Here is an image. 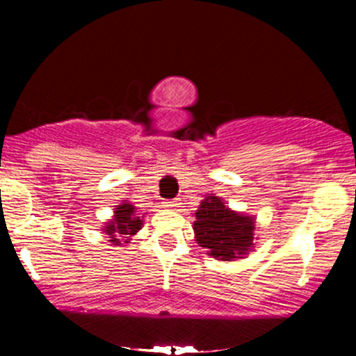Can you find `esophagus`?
<instances>
[{
	"label": "esophagus",
	"mask_w": 356,
	"mask_h": 356,
	"mask_svg": "<svg viewBox=\"0 0 356 356\" xmlns=\"http://www.w3.org/2000/svg\"><path fill=\"white\" fill-rule=\"evenodd\" d=\"M164 206L167 209H177V207H181V199H170V201L164 202Z\"/></svg>",
	"instance_id": "obj_1"
}]
</instances>
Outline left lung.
Segmentation results:
<instances>
[{"instance_id":"obj_1","label":"left lung","mask_w":356,"mask_h":356,"mask_svg":"<svg viewBox=\"0 0 356 356\" xmlns=\"http://www.w3.org/2000/svg\"><path fill=\"white\" fill-rule=\"evenodd\" d=\"M195 241L207 249V254L220 261H231L248 254L252 248L254 220L229 211L216 195L204 199L195 212Z\"/></svg>"}]
</instances>
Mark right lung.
I'll use <instances>...</instances> for the list:
<instances>
[{"label":"right lung","instance_id":"right-lung-1","mask_svg":"<svg viewBox=\"0 0 356 356\" xmlns=\"http://www.w3.org/2000/svg\"><path fill=\"white\" fill-rule=\"evenodd\" d=\"M142 227V220L136 214V207L132 204L124 202L115 207V218L105 226V232L108 234V241L115 246L129 243L130 236H134Z\"/></svg>","mask_w":356,"mask_h":356}]
</instances>
